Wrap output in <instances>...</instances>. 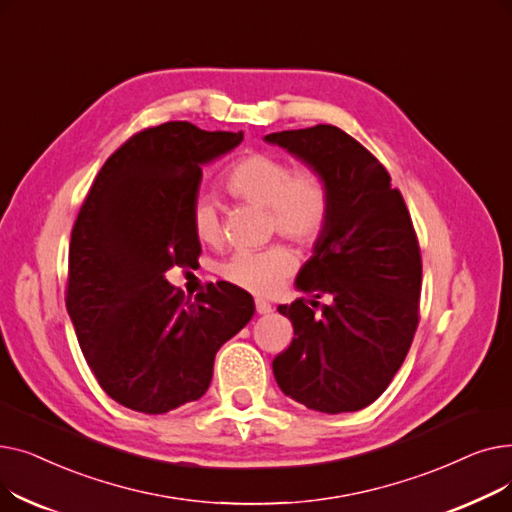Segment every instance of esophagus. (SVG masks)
Here are the masks:
<instances>
[{"mask_svg":"<svg viewBox=\"0 0 512 512\" xmlns=\"http://www.w3.org/2000/svg\"><path fill=\"white\" fill-rule=\"evenodd\" d=\"M255 309H257V313H270L272 311V305L267 303V301H263V299H255Z\"/></svg>","mask_w":512,"mask_h":512,"instance_id":"1","label":"esophagus"}]
</instances>
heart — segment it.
I'll use <instances>...</instances> for the list:
<instances>
[{
    "label": "heart",
    "instance_id": "b5f03b06",
    "mask_svg": "<svg viewBox=\"0 0 512 512\" xmlns=\"http://www.w3.org/2000/svg\"><path fill=\"white\" fill-rule=\"evenodd\" d=\"M226 191L270 213V230L299 245H313L324 236L332 195L319 170L311 166L292 168L274 153H249L236 159L224 176ZM191 228L199 242L218 247L224 230L215 201L199 195L191 205ZM297 270V255L286 245H272L259 251H236L220 265L226 282L255 294H272Z\"/></svg>",
    "mask_w": 512,
    "mask_h": 512
}]
</instances>
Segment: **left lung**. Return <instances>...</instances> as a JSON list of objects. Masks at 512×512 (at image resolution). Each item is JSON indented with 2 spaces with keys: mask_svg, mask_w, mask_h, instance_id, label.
<instances>
[{
  "mask_svg": "<svg viewBox=\"0 0 512 512\" xmlns=\"http://www.w3.org/2000/svg\"><path fill=\"white\" fill-rule=\"evenodd\" d=\"M265 141L324 174L332 195L328 228L297 276L313 299L278 307L294 338L272 363L276 382L307 409L361 411L390 386L419 326L421 251L411 213L378 157L332 124Z\"/></svg>",
  "mask_w": 512,
  "mask_h": 512,
  "instance_id": "8db88e82",
  "label": "left lung"
}]
</instances>
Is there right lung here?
<instances>
[{
	"instance_id": "1",
	"label": "right lung",
	"mask_w": 512,
	"mask_h": 512,
	"mask_svg": "<svg viewBox=\"0 0 512 512\" xmlns=\"http://www.w3.org/2000/svg\"><path fill=\"white\" fill-rule=\"evenodd\" d=\"M240 141L191 122L145 128L107 157L78 211L66 309L99 386L126 409L161 415L201 398L215 353L255 313L228 282L191 301L164 278L201 255L188 218L201 166Z\"/></svg>"
}]
</instances>
